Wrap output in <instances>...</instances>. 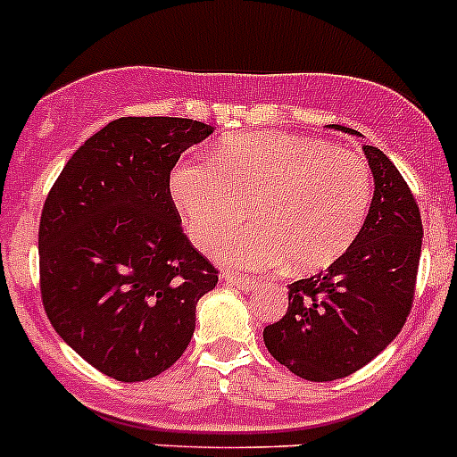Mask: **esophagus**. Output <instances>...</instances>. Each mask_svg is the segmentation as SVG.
<instances>
[{"instance_id": "obj_1", "label": "esophagus", "mask_w": 457, "mask_h": 457, "mask_svg": "<svg viewBox=\"0 0 457 457\" xmlns=\"http://www.w3.org/2000/svg\"><path fill=\"white\" fill-rule=\"evenodd\" d=\"M223 278L228 280V283L237 285V287L245 289V292H250V289H254L258 285L256 278H247V276H238V274H225Z\"/></svg>"}]
</instances>
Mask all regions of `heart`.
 Wrapping results in <instances>:
<instances>
[{"label":"heart","instance_id":"heart-1","mask_svg":"<svg viewBox=\"0 0 457 457\" xmlns=\"http://www.w3.org/2000/svg\"><path fill=\"white\" fill-rule=\"evenodd\" d=\"M170 195L192 241L207 250L247 220L254 228L219 247L241 270L287 265L314 271L338 261L365 225L373 177L365 159L334 143L285 132H245L212 150L210 165L183 163Z\"/></svg>","mask_w":457,"mask_h":457}]
</instances>
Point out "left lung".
<instances>
[{
  "instance_id": "left-lung-1",
  "label": "left lung",
  "mask_w": 457,
  "mask_h": 457,
  "mask_svg": "<svg viewBox=\"0 0 457 457\" xmlns=\"http://www.w3.org/2000/svg\"><path fill=\"white\" fill-rule=\"evenodd\" d=\"M362 150L373 199L356 241L327 271L289 285L287 314L262 329L267 352L312 382L338 380L365 367L400 334L413 305L420 210L389 156L373 145Z\"/></svg>"
}]
</instances>
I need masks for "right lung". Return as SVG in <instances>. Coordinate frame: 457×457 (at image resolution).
<instances>
[{"label": "right lung", "instance_id": "1", "mask_svg": "<svg viewBox=\"0 0 457 457\" xmlns=\"http://www.w3.org/2000/svg\"><path fill=\"white\" fill-rule=\"evenodd\" d=\"M212 132L192 119H114L71 156L46 196V316L114 380H150L172 367L195 334L196 303L219 283L170 195L179 156Z\"/></svg>", "mask_w": 457, "mask_h": 457}]
</instances>
